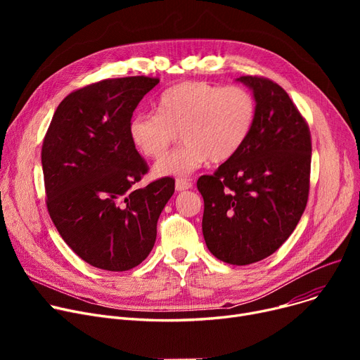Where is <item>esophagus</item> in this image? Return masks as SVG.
Wrapping results in <instances>:
<instances>
[{
    "label": "esophagus",
    "mask_w": 360,
    "mask_h": 360,
    "mask_svg": "<svg viewBox=\"0 0 360 360\" xmlns=\"http://www.w3.org/2000/svg\"><path fill=\"white\" fill-rule=\"evenodd\" d=\"M193 186V184L188 181V179H182V178H178L175 181V190L176 191H185V190H190V188Z\"/></svg>",
    "instance_id": "1"
}]
</instances>
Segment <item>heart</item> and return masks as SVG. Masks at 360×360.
Masks as SVG:
<instances>
[{"mask_svg":"<svg viewBox=\"0 0 360 360\" xmlns=\"http://www.w3.org/2000/svg\"><path fill=\"white\" fill-rule=\"evenodd\" d=\"M159 113L140 112L129 120L128 136L139 153L158 160L181 131L182 144L155 165L158 176H186L207 160L231 159L247 141L255 101L239 86L185 82L163 91Z\"/></svg>","mask_w":360,"mask_h":360,"instance_id":"obj_1","label":"heart"}]
</instances>
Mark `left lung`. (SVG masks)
<instances>
[{
	"mask_svg": "<svg viewBox=\"0 0 360 360\" xmlns=\"http://www.w3.org/2000/svg\"><path fill=\"white\" fill-rule=\"evenodd\" d=\"M236 82L254 94L251 132L197 188L207 248L223 262L248 266L276 252L304 214L312 147L307 121L277 83L257 75Z\"/></svg>",
	"mask_w": 360,
	"mask_h": 360,
	"instance_id": "left-lung-1",
	"label": "left lung"
}]
</instances>
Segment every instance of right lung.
<instances>
[{
	"label": "right lung",
	"mask_w": 360,
	"mask_h": 360,
	"mask_svg": "<svg viewBox=\"0 0 360 360\" xmlns=\"http://www.w3.org/2000/svg\"><path fill=\"white\" fill-rule=\"evenodd\" d=\"M159 79H108L70 93L42 146L46 207L56 231L90 266L127 271L155 247L158 220L175 191L172 178L136 190L147 163L128 124Z\"/></svg>",
	"instance_id": "1"
}]
</instances>
